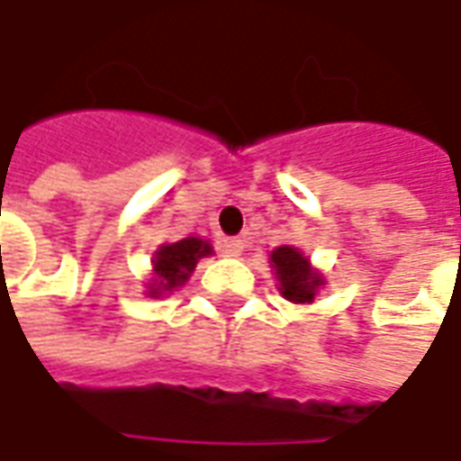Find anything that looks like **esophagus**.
I'll use <instances>...</instances> for the list:
<instances>
[{"instance_id": "obj_1", "label": "esophagus", "mask_w": 461, "mask_h": 461, "mask_svg": "<svg viewBox=\"0 0 461 461\" xmlns=\"http://www.w3.org/2000/svg\"><path fill=\"white\" fill-rule=\"evenodd\" d=\"M221 249L225 257H240L243 249H246V243H243V239H222Z\"/></svg>"}]
</instances>
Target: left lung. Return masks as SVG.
Masks as SVG:
<instances>
[{
  "instance_id": "8db88e82",
  "label": "left lung",
  "mask_w": 461,
  "mask_h": 461,
  "mask_svg": "<svg viewBox=\"0 0 461 461\" xmlns=\"http://www.w3.org/2000/svg\"><path fill=\"white\" fill-rule=\"evenodd\" d=\"M272 267L282 285L279 290L293 303H312L318 285H323L321 276L310 269L308 258L293 246H279L276 251H272Z\"/></svg>"
}]
</instances>
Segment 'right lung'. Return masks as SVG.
<instances>
[{
	"mask_svg": "<svg viewBox=\"0 0 461 461\" xmlns=\"http://www.w3.org/2000/svg\"><path fill=\"white\" fill-rule=\"evenodd\" d=\"M207 254H212L210 243L203 239H185L176 243H167L156 251L153 257V287L149 290L151 297H158L161 293H168L186 282L197 261Z\"/></svg>",
	"mask_w": 461,
	"mask_h": 461,
	"instance_id": "obj_1",
	"label": "right lung"
}]
</instances>
